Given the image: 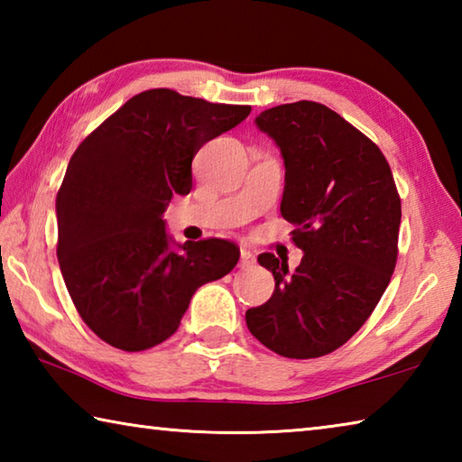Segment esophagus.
<instances>
[{
    "mask_svg": "<svg viewBox=\"0 0 462 462\" xmlns=\"http://www.w3.org/2000/svg\"><path fill=\"white\" fill-rule=\"evenodd\" d=\"M254 263H256L254 254L250 253V250H245V248H242V250H240V269H250V267H254Z\"/></svg>",
    "mask_w": 462,
    "mask_h": 462,
    "instance_id": "1",
    "label": "esophagus"
}]
</instances>
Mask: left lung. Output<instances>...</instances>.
Here are the masks:
<instances>
[{
  "instance_id": "left-lung-1",
  "label": "left lung",
  "mask_w": 462,
  "mask_h": 462,
  "mask_svg": "<svg viewBox=\"0 0 462 462\" xmlns=\"http://www.w3.org/2000/svg\"><path fill=\"white\" fill-rule=\"evenodd\" d=\"M256 126L285 162L281 216L303 250L293 273L275 254L259 263L275 291L246 311L250 334L287 358L334 353L369 319L393 275L402 199L379 146L316 101L264 109Z\"/></svg>"
}]
</instances>
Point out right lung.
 Instances as JSON below:
<instances>
[{
    "mask_svg": "<svg viewBox=\"0 0 462 462\" xmlns=\"http://www.w3.org/2000/svg\"><path fill=\"white\" fill-rule=\"evenodd\" d=\"M248 114L250 106L148 89L77 146L57 193V256L77 311L104 342L126 353L165 342L193 293L236 267L230 240L171 248L162 212L191 191L199 148Z\"/></svg>",
    "mask_w": 462,
    "mask_h": 462,
    "instance_id": "1",
    "label": "right lung"
}]
</instances>
